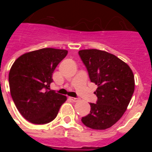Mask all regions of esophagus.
Here are the masks:
<instances>
[{
	"mask_svg": "<svg viewBox=\"0 0 152 152\" xmlns=\"http://www.w3.org/2000/svg\"><path fill=\"white\" fill-rule=\"evenodd\" d=\"M70 99H71V100H72L73 102H77V101H79L80 100L78 98H72V97H71V98H70Z\"/></svg>",
	"mask_w": 152,
	"mask_h": 152,
	"instance_id": "1",
	"label": "esophagus"
}]
</instances>
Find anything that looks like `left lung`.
Masks as SVG:
<instances>
[{"instance_id": "left-lung-1", "label": "left lung", "mask_w": 152, "mask_h": 152, "mask_svg": "<svg viewBox=\"0 0 152 152\" xmlns=\"http://www.w3.org/2000/svg\"><path fill=\"white\" fill-rule=\"evenodd\" d=\"M79 55L89 73L91 82L98 86L96 103L81 119L93 129H106L115 124L126 111L134 91V73L128 64L106 51L82 50Z\"/></svg>"}]
</instances>
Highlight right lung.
Here are the masks:
<instances>
[{
  "instance_id": "1",
  "label": "right lung",
  "mask_w": 152,
  "mask_h": 152,
  "mask_svg": "<svg viewBox=\"0 0 152 152\" xmlns=\"http://www.w3.org/2000/svg\"><path fill=\"white\" fill-rule=\"evenodd\" d=\"M67 50L45 48L18 58L9 73L13 101L23 117L32 124H47L55 119L66 97L50 90L52 76Z\"/></svg>"
}]
</instances>
